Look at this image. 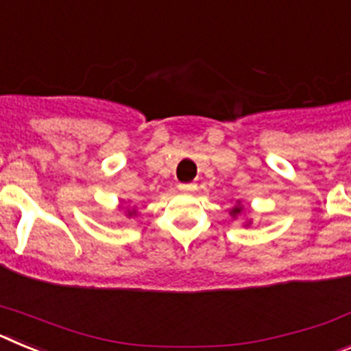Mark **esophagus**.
Listing matches in <instances>:
<instances>
[{
	"label": "esophagus",
	"instance_id": "1",
	"mask_svg": "<svg viewBox=\"0 0 351 351\" xmlns=\"http://www.w3.org/2000/svg\"><path fill=\"white\" fill-rule=\"evenodd\" d=\"M197 186L193 184V182H190V184H179V190L181 191H193Z\"/></svg>",
	"mask_w": 351,
	"mask_h": 351
}]
</instances>
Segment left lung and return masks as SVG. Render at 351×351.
Instances as JSON below:
<instances>
[{"instance_id":"1","label":"left lung","mask_w":351,"mask_h":351,"mask_svg":"<svg viewBox=\"0 0 351 351\" xmlns=\"http://www.w3.org/2000/svg\"><path fill=\"white\" fill-rule=\"evenodd\" d=\"M243 210H244V207H243V204H241V200H237V202L234 204V207H232L230 210H228V213H230V216L232 218H237V216H241V214H243ZM251 225V219H246V221H244V226H250Z\"/></svg>"}]
</instances>
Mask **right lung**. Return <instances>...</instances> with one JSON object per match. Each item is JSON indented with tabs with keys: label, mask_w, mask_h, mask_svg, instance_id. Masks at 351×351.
I'll list each match as a JSON object with an SVG mask.
<instances>
[{
	"label": "right lung",
	"mask_w": 351,
	"mask_h": 351,
	"mask_svg": "<svg viewBox=\"0 0 351 351\" xmlns=\"http://www.w3.org/2000/svg\"><path fill=\"white\" fill-rule=\"evenodd\" d=\"M119 209H123L126 213V218H133V216H137V207H123V204L119 206Z\"/></svg>",
	"instance_id": "right-lung-1"
}]
</instances>
